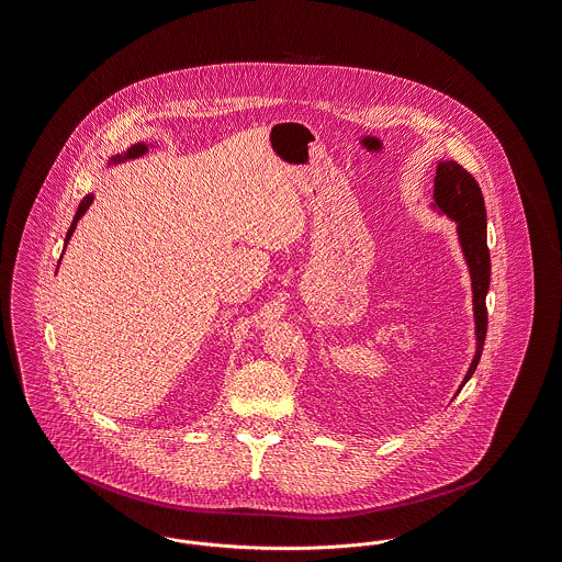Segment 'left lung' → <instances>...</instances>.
I'll list each match as a JSON object with an SVG mask.
<instances>
[{"label": "left lung", "mask_w": 562, "mask_h": 562, "mask_svg": "<svg viewBox=\"0 0 562 562\" xmlns=\"http://www.w3.org/2000/svg\"><path fill=\"white\" fill-rule=\"evenodd\" d=\"M432 209L439 215H446L456 224L458 243L469 266L471 274V292H473V319H475V356L471 367L464 374L458 392L475 373L487 330L486 296L490 288V251L486 243V206L484 195L477 181L453 159L439 161L435 175V191H432ZM456 392V394H458Z\"/></svg>", "instance_id": "left-lung-1"}]
</instances>
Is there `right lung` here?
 <instances>
[{
  "label": "right lung",
  "instance_id": "right-lung-1",
  "mask_svg": "<svg viewBox=\"0 0 562 562\" xmlns=\"http://www.w3.org/2000/svg\"><path fill=\"white\" fill-rule=\"evenodd\" d=\"M157 147V143H136V145H132L130 149L123 150V153H119V155H113L111 159H109V164L106 166H116V164H121V161H127V159H138V157H143V155H147L150 149H155ZM93 193H89V195H85L82 200H80V204H78V211H76L75 222L70 225V229H68V234H66V243H64V249L68 247V243H70V238H72V234H75L76 224H78V220L87 213V209L91 206V202H93ZM64 256V254H61ZM61 262V260H59Z\"/></svg>",
  "mask_w": 562,
  "mask_h": 562
}]
</instances>
